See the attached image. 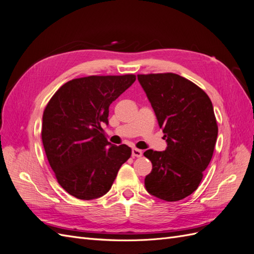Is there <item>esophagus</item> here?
Returning <instances> with one entry per match:
<instances>
[{
    "instance_id": "34e87169",
    "label": "esophagus",
    "mask_w": 254,
    "mask_h": 254,
    "mask_svg": "<svg viewBox=\"0 0 254 254\" xmlns=\"http://www.w3.org/2000/svg\"><path fill=\"white\" fill-rule=\"evenodd\" d=\"M142 155H143L142 150L137 149V148H133L132 149V157L133 158H140V157H142Z\"/></svg>"
}]
</instances>
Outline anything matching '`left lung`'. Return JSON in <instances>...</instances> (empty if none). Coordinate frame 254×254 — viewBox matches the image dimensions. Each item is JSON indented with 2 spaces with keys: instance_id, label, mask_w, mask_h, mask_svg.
I'll return each mask as SVG.
<instances>
[{
  "instance_id": "1",
  "label": "left lung",
  "mask_w": 254,
  "mask_h": 254,
  "mask_svg": "<svg viewBox=\"0 0 254 254\" xmlns=\"http://www.w3.org/2000/svg\"><path fill=\"white\" fill-rule=\"evenodd\" d=\"M137 80L167 142L164 151L144 152L152 163L145 188L162 200H181L197 190L213 156L218 127L212 102L194 82L174 73L140 74Z\"/></svg>"
}]
</instances>
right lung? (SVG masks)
I'll use <instances>...</instances> for the list:
<instances>
[{"label":"right lung","instance_id":"obj_1","mask_svg":"<svg viewBox=\"0 0 254 254\" xmlns=\"http://www.w3.org/2000/svg\"><path fill=\"white\" fill-rule=\"evenodd\" d=\"M135 80V75L88 76L61 86L42 118V143L56 179L68 194L91 200L104 196L121 166L131 156L127 145L104 135L109 106Z\"/></svg>","mask_w":254,"mask_h":254}]
</instances>
